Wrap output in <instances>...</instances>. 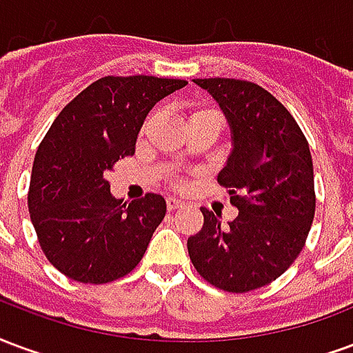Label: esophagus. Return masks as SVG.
I'll return each mask as SVG.
<instances>
[{"instance_id":"esophagus-1","label":"esophagus","mask_w":353,"mask_h":353,"mask_svg":"<svg viewBox=\"0 0 353 353\" xmlns=\"http://www.w3.org/2000/svg\"><path fill=\"white\" fill-rule=\"evenodd\" d=\"M182 205H184V201L179 199V197H167V208H169V210H176V208H180Z\"/></svg>"}]
</instances>
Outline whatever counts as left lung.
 Listing matches in <instances>:
<instances>
[{"label":"left lung","mask_w":353,"mask_h":353,"mask_svg":"<svg viewBox=\"0 0 353 353\" xmlns=\"http://www.w3.org/2000/svg\"><path fill=\"white\" fill-rule=\"evenodd\" d=\"M231 128V150L218 182L239 216L201 208L203 228L188 239L192 263L208 284L246 293L271 284L305 246L316 210L312 156L299 123L267 90L236 79H195Z\"/></svg>","instance_id":"left-lung-1"}]
</instances>
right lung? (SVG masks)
Segmentation results:
<instances>
[{"instance_id":"1","label":"right lung","mask_w":353,"mask_h":353,"mask_svg":"<svg viewBox=\"0 0 353 353\" xmlns=\"http://www.w3.org/2000/svg\"><path fill=\"white\" fill-rule=\"evenodd\" d=\"M179 79L103 77L68 103L33 159L28 207L46 259L82 284L122 279L145 256L167 205L146 194L122 205L109 171L135 154L152 107L186 86Z\"/></svg>"}]
</instances>
